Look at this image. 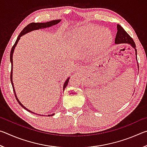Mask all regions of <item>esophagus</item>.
<instances>
[{
  "label": "esophagus",
  "instance_id": "34e87169",
  "mask_svg": "<svg viewBox=\"0 0 147 147\" xmlns=\"http://www.w3.org/2000/svg\"><path fill=\"white\" fill-rule=\"evenodd\" d=\"M77 70H78V71H78V72H79V71H80V70H79V69H77Z\"/></svg>",
  "mask_w": 147,
  "mask_h": 147
}]
</instances>
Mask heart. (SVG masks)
<instances>
[{"label": "heart", "mask_w": 147, "mask_h": 147, "mask_svg": "<svg viewBox=\"0 0 147 147\" xmlns=\"http://www.w3.org/2000/svg\"><path fill=\"white\" fill-rule=\"evenodd\" d=\"M99 29H100L99 27L95 26L82 27L74 31L71 35L69 41L71 45L75 46L77 48L84 49L90 45L92 38L94 34H95L94 36H97L99 34H102V41L106 43L107 41L106 45V47H109L112 42V34L108 28H102L100 30Z\"/></svg>", "instance_id": "1"}]
</instances>
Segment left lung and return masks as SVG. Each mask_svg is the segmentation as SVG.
<instances>
[{
    "label": "left lung",
    "instance_id": "1",
    "mask_svg": "<svg viewBox=\"0 0 147 147\" xmlns=\"http://www.w3.org/2000/svg\"><path fill=\"white\" fill-rule=\"evenodd\" d=\"M117 35L115 37V43L116 44H119V43H128L130 44L131 46H132L134 49H135L136 51V54L137 56V50L136 49V44L134 43L133 39L131 38V37L129 36L128 34L124 30V28L119 24H117ZM137 60H138V58H137ZM139 67V65H138Z\"/></svg>",
    "mask_w": 147,
    "mask_h": 147
}]
</instances>
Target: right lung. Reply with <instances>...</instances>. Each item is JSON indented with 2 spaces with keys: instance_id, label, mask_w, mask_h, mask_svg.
<instances>
[{
  "instance_id": "obj_1",
  "label": "right lung",
  "mask_w": 147,
  "mask_h": 147,
  "mask_svg": "<svg viewBox=\"0 0 147 147\" xmlns=\"http://www.w3.org/2000/svg\"><path fill=\"white\" fill-rule=\"evenodd\" d=\"M61 20L60 19H58V20H54V21H49V22H47V23H30L29 24H28L25 28H24L23 30L21 31V33H20V34L19 35L18 38H17V40L16 41V43H14V45H13V47H12L11 48V53H10V61H11V74H10V80H11V85H12V87H13V92H14V94H15V96H16V100H17V102H18L19 104L21 105L22 107L24 109H25L26 110H27L28 111H29V112L30 113H34V112H32V111L30 110H29L28 109L26 108L25 107H24L23 104H22L21 102H20V101L19 100V99L17 98V95L16 94V91H15L14 90V87H13V82H12V66H13V51H14V49L15 47H16V46L17 45V43H18L19 40L20 39V38L22 36H23V35H24L26 33H28V32H31L32 30H39V29H41V28H48V27H51L53 25H55V24H57L58 23H59V22H60ZM69 78L67 80L65 81V82L64 85H63V90L65 89L66 86H67L68 84V82H69ZM35 114V113H34ZM54 114H52V115H48L49 117H51V116H53L54 115Z\"/></svg>"
}]
</instances>
